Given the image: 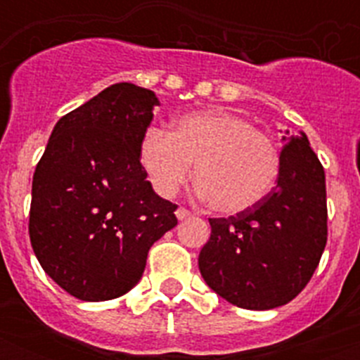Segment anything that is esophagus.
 <instances>
[{
    "label": "esophagus",
    "mask_w": 360,
    "mask_h": 360,
    "mask_svg": "<svg viewBox=\"0 0 360 360\" xmlns=\"http://www.w3.org/2000/svg\"><path fill=\"white\" fill-rule=\"evenodd\" d=\"M175 217H177V220H186V219H191L192 213L188 211V209L185 207H179L177 211H175Z\"/></svg>",
    "instance_id": "34e87169"
}]
</instances>
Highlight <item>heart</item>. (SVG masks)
Masks as SVG:
<instances>
[{"mask_svg": "<svg viewBox=\"0 0 360 360\" xmlns=\"http://www.w3.org/2000/svg\"><path fill=\"white\" fill-rule=\"evenodd\" d=\"M140 162L153 188L174 196L191 177L217 213L256 207L276 183L280 155L267 134L226 110L181 115L172 132L149 127L140 138Z\"/></svg>", "mask_w": 360, "mask_h": 360, "instance_id": "obj_1", "label": "heart"}]
</instances>
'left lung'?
Segmentation results:
<instances>
[{
  "instance_id": "obj_1",
  "label": "left lung",
  "mask_w": 360,
  "mask_h": 360,
  "mask_svg": "<svg viewBox=\"0 0 360 360\" xmlns=\"http://www.w3.org/2000/svg\"><path fill=\"white\" fill-rule=\"evenodd\" d=\"M276 188L256 207L209 219L198 265L205 284L231 304L271 310L295 299L327 245L325 172L307 134L282 138Z\"/></svg>"
}]
</instances>
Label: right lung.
Segmentation results:
<instances>
[{"label": "right lung", "instance_id": "add662e5", "mask_svg": "<svg viewBox=\"0 0 360 360\" xmlns=\"http://www.w3.org/2000/svg\"><path fill=\"white\" fill-rule=\"evenodd\" d=\"M155 106L151 89L106 87L56 123L37 164L31 246L44 273L80 301L132 290L153 243L177 224V205L153 191L138 155Z\"/></svg>", "mask_w": 360, "mask_h": 360}]
</instances>
